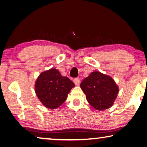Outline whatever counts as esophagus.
<instances>
[{
  "mask_svg": "<svg viewBox=\"0 0 147 147\" xmlns=\"http://www.w3.org/2000/svg\"><path fill=\"white\" fill-rule=\"evenodd\" d=\"M73 82H74V83L75 84V85L78 86L79 84L80 83V80L79 78H76L73 80Z\"/></svg>",
  "mask_w": 147,
  "mask_h": 147,
  "instance_id": "1",
  "label": "esophagus"
}]
</instances>
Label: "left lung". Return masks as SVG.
I'll list each match as a JSON object with an SVG mask.
<instances>
[{"mask_svg":"<svg viewBox=\"0 0 147 147\" xmlns=\"http://www.w3.org/2000/svg\"><path fill=\"white\" fill-rule=\"evenodd\" d=\"M80 88L89 104L99 111L110 108L119 93L113 79L99 71L92 72L82 82Z\"/></svg>","mask_w":147,"mask_h":147,"instance_id":"obj_1","label":"left lung"}]
</instances>
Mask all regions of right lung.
<instances>
[{
  "label": "right lung",
  "instance_id": "right-lung-1",
  "mask_svg": "<svg viewBox=\"0 0 147 147\" xmlns=\"http://www.w3.org/2000/svg\"><path fill=\"white\" fill-rule=\"evenodd\" d=\"M74 86V84L70 79L52 68L39 74L35 84V91L43 105L54 109L66 100Z\"/></svg>",
  "mask_w": 147,
  "mask_h": 147
}]
</instances>
